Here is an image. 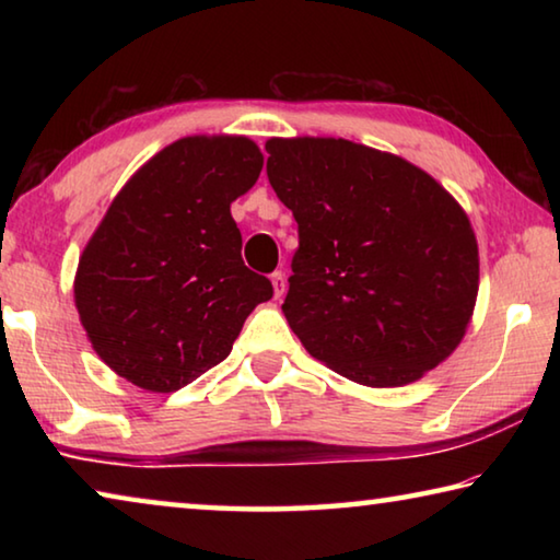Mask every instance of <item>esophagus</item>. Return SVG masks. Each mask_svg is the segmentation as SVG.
Listing matches in <instances>:
<instances>
[{
    "label": "esophagus",
    "mask_w": 560,
    "mask_h": 560,
    "mask_svg": "<svg viewBox=\"0 0 560 560\" xmlns=\"http://www.w3.org/2000/svg\"><path fill=\"white\" fill-rule=\"evenodd\" d=\"M271 283H273V296H283V291H287V273L283 271H273L271 273Z\"/></svg>",
    "instance_id": "1"
}]
</instances>
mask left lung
Here are the masks:
<instances>
[{
  "label": "left lung",
  "mask_w": 560,
  "mask_h": 560,
  "mask_svg": "<svg viewBox=\"0 0 560 560\" xmlns=\"http://www.w3.org/2000/svg\"><path fill=\"white\" fill-rule=\"evenodd\" d=\"M267 175L299 224L283 301L320 363L397 387L447 358L479 291L462 207L407 160L343 138H271Z\"/></svg>",
  "instance_id": "8db88e82"
}]
</instances>
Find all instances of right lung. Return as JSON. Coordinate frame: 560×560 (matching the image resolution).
I'll return each instance as SVG.
<instances>
[{
  "label": "right lung",
  "instance_id": "1",
  "mask_svg": "<svg viewBox=\"0 0 560 560\" xmlns=\"http://www.w3.org/2000/svg\"><path fill=\"white\" fill-rule=\"evenodd\" d=\"M249 138H183L148 160L108 207L73 296L96 353L120 377L173 393L230 355L246 316L273 296L244 267L230 205L261 173Z\"/></svg>",
  "mask_w": 560,
  "mask_h": 560
}]
</instances>
